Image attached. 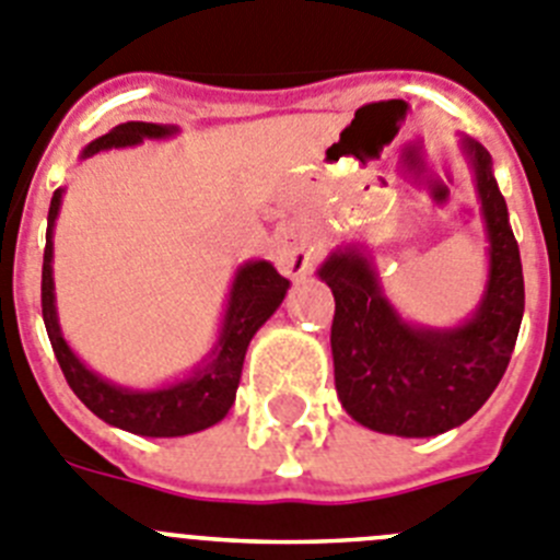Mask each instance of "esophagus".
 <instances>
[{
    "label": "esophagus",
    "instance_id": "34e87169",
    "mask_svg": "<svg viewBox=\"0 0 560 560\" xmlns=\"http://www.w3.org/2000/svg\"><path fill=\"white\" fill-rule=\"evenodd\" d=\"M315 261V248L299 229H284L276 240V265L290 279H301L310 273Z\"/></svg>",
    "mask_w": 560,
    "mask_h": 560
}]
</instances>
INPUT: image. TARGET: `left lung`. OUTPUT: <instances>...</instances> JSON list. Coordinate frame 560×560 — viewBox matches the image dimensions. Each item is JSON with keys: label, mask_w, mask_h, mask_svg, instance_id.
<instances>
[{"label": "left lung", "mask_w": 560, "mask_h": 560, "mask_svg": "<svg viewBox=\"0 0 560 560\" xmlns=\"http://www.w3.org/2000/svg\"><path fill=\"white\" fill-rule=\"evenodd\" d=\"M486 223L488 279L457 326L410 324L387 301L362 245L335 248L317 268L335 295L331 360L342 410L357 424L399 438H432L475 416L500 385L525 315V279L493 161L463 139Z\"/></svg>", "instance_id": "obj_1"}]
</instances>
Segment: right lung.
Segmentation results:
<instances>
[{
  "label": "right lung",
  "mask_w": 560,
  "mask_h": 560,
  "mask_svg": "<svg viewBox=\"0 0 560 560\" xmlns=\"http://www.w3.org/2000/svg\"><path fill=\"white\" fill-rule=\"evenodd\" d=\"M178 133L175 125L155 122H122L110 128L108 133L85 144L80 159H92L100 150L110 148H136L144 139H170ZM63 189H55L47 218V248H44L42 270V312L47 326L49 342L58 357V365L67 376L69 387L80 401L105 424L119 427L125 432L144 438H180L192 432L209 430L223 421L236 399V387L243 376V362L248 342L261 324L273 315L284 301L290 281L265 259L245 261L234 273L225 304L223 326H220L218 342L209 354L198 362L192 374L175 380L170 385L148 387H122L103 380L97 371L85 365L72 346L67 342L58 324V306H55V279H52V234L58 220Z\"/></svg>",
  "instance_id": "1"
}]
</instances>
